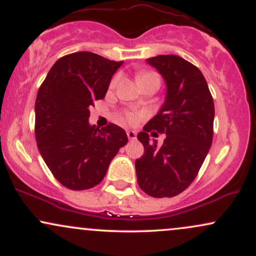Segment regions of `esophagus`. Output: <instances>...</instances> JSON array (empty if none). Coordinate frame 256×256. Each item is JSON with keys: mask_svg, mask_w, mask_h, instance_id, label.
<instances>
[{"mask_svg": "<svg viewBox=\"0 0 256 256\" xmlns=\"http://www.w3.org/2000/svg\"><path fill=\"white\" fill-rule=\"evenodd\" d=\"M126 134H128V140H136V132H134V131L130 130V131L126 132Z\"/></svg>", "mask_w": 256, "mask_h": 256, "instance_id": "esophagus-1", "label": "esophagus"}]
</instances>
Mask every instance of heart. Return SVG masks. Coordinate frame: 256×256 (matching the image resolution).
Listing matches in <instances>:
<instances>
[{
  "mask_svg": "<svg viewBox=\"0 0 256 256\" xmlns=\"http://www.w3.org/2000/svg\"><path fill=\"white\" fill-rule=\"evenodd\" d=\"M137 79L138 83L140 82L146 80V79H158V76L155 72H150V71H142L137 74ZM116 82H118V77H113V79L110 80V86L114 88L116 85ZM142 116H144V114L140 113V112H136V110H126L124 113V118L126 122H128L130 125H136Z\"/></svg>",
  "mask_w": 256,
  "mask_h": 256,
  "instance_id": "1",
  "label": "heart"
}]
</instances>
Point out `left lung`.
Listing matches in <instances>:
<instances>
[{
    "label": "left lung",
    "instance_id": "8db88e82",
    "mask_svg": "<svg viewBox=\"0 0 256 256\" xmlns=\"http://www.w3.org/2000/svg\"><path fill=\"white\" fill-rule=\"evenodd\" d=\"M166 82L161 110L137 134L144 154L137 158V182L152 198L183 192L204 164L213 140L214 102L207 82L196 66L177 55L146 58ZM165 133L161 147L148 134Z\"/></svg>",
    "mask_w": 256,
    "mask_h": 256
}]
</instances>
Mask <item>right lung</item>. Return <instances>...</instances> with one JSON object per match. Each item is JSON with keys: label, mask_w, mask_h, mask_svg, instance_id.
Wrapping results in <instances>:
<instances>
[{"label": "right lung", "mask_w": 256, "mask_h": 256, "mask_svg": "<svg viewBox=\"0 0 256 256\" xmlns=\"http://www.w3.org/2000/svg\"><path fill=\"white\" fill-rule=\"evenodd\" d=\"M122 61L89 52L64 55L52 64L38 90L34 134L44 162L56 180L71 190L101 183L126 132L116 124L100 130L89 124L90 108L104 98Z\"/></svg>", "instance_id": "1"}]
</instances>
